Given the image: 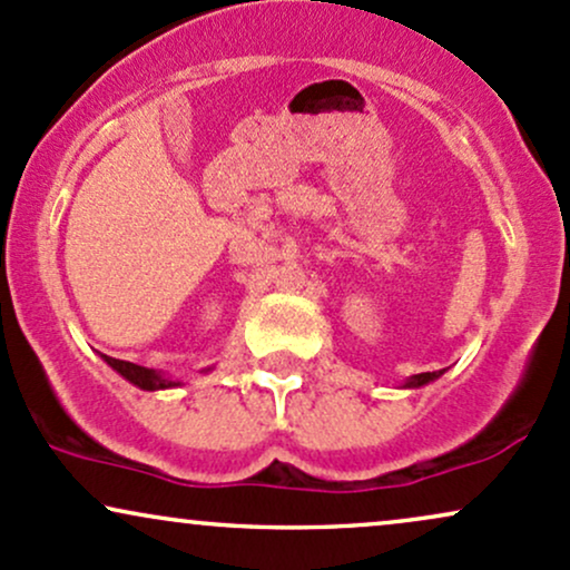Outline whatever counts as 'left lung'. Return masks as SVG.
Listing matches in <instances>:
<instances>
[{
  "label": "left lung",
  "mask_w": 570,
  "mask_h": 570,
  "mask_svg": "<svg viewBox=\"0 0 570 570\" xmlns=\"http://www.w3.org/2000/svg\"><path fill=\"white\" fill-rule=\"evenodd\" d=\"M443 372H424V374H414L411 376V380H406V385L403 387H422V385H428V382H433V380H438V376H441Z\"/></svg>",
  "instance_id": "1"
}]
</instances>
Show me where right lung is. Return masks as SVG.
<instances>
[{
  "instance_id": "1",
  "label": "right lung",
  "mask_w": 570,
  "mask_h": 570,
  "mask_svg": "<svg viewBox=\"0 0 570 570\" xmlns=\"http://www.w3.org/2000/svg\"><path fill=\"white\" fill-rule=\"evenodd\" d=\"M106 363L125 376L127 382H132V385H137L140 390H167V387L180 385V382H173L161 372H154V368H146V366H137V363H129V361L111 358V355H106Z\"/></svg>"
}]
</instances>
